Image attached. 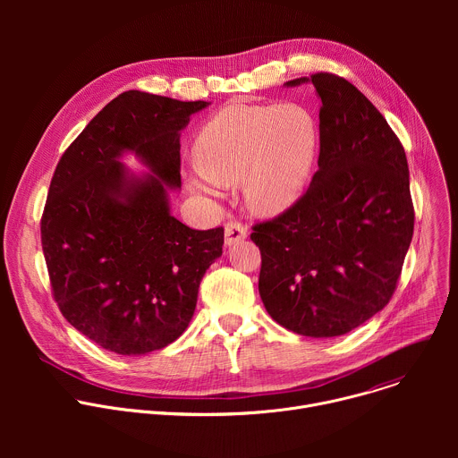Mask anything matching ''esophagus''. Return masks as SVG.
Instances as JSON below:
<instances>
[{"mask_svg":"<svg viewBox=\"0 0 458 458\" xmlns=\"http://www.w3.org/2000/svg\"><path fill=\"white\" fill-rule=\"evenodd\" d=\"M248 235V230L241 223H228L225 226V242L226 246H233L241 241H244Z\"/></svg>","mask_w":458,"mask_h":458,"instance_id":"esophagus-1","label":"esophagus"}]
</instances>
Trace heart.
Returning <instances> with one entry per match:
<instances>
[{
	"instance_id": "1",
	"label": "heart",
	"mask_w": 458,
	"mask_h": 458,
	"mask_svg": "<svg viewBox=\"0 0 458 458\" xmlns=\"http://www.w3.org/2000/svg\"><path fill=\"white\" fill-rule=\"evenodd\" d=\"M318 124L302 105H230L212 115L193 143L199 172L188 186L217 198L219 186L242 182L246 208L277 217L293 208L310 182Z\"/></svg>"
}]
</instances>
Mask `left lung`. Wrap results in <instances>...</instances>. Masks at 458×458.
<instances>
[{
	"mask_svg": "<svg viewBox=\"0 0 458 458\" xmlns=\"http://www.w3.org/2000/svg\"><path fill=\"white\" fill-rule=\"evenodd\" d=\"M320 99L318 170L299 203L253 226L263 265L259 293L284 328L339 337L380 311L395 292L413 237L404 148L350 81L313 74Z\"/></svg>",
	"mask_w": 458,
	"mask_h": 458,
	"instance_id": "left-lung-1",
	"label": "left lung"
}]
</instances>
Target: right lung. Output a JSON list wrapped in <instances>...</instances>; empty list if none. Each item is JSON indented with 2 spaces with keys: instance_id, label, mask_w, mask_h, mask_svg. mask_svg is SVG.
<instances>
[{
  "instance_id": "add662e5",
  "label": "right lung",
  "mask_w": 458,
  "mask_h": 458,
  "mask_svg": "<svg viewBox=\"0 0 458 458\" xmlns=\"http://www.w3.org/2000/svg\"><path fill=\"white\" fill-rule=\"evenodd\" d=\"M208 101L140 90L112 99L59 159L41 219L54 299L78 332L119 355L172 344L193 317L225 230L172 216L181 132ZM132 153L148 168L128 169Z\"/></svg>"
}]
</instances>
